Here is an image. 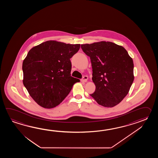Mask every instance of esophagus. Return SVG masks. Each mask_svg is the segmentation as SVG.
Masks as SVG:
<instances>
[{
  "label": "esophagus",
  "mask_w": 158,
  "mask_h": 158,
  "mask_svg": "<svg viewBox=\"0 0 158 158\" xmlns=\"http://www.w3.org/2000/svg\"><path fill=\"white\" fill-rule=\"evenodd\" d=\"M87 79H88V77L86 76H85L83 77L81 81H82V82H86L87 81Z\"/></svg>",
  "instance_id": "esophagus-1"
}]
</instances>
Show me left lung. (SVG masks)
Wrapping results in <instances>:
<instances>
[{"mask_svg":"<svg viewBox=\"0 0 158 158\" xmlns=\"http://www.w3.org/2000/svg\"><path fill=\"white\" fill-rule=\"evenodd\" d=\"M81 48L90 57L92 80L95 91L91 96L98 104L113 107L128 94L134 81L133 59L121 46L101 41L82 44Z\"/></svg>","mask_w":158,"mask_h":158,"instance_id":"left-lung-1","label":"left lung"}]
</instances>
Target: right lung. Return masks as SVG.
Listing matches in <instances>:
<instances>
[{"label": "right lung", "mask_w": 158, "mask_h": 158, "mask_svg": "<svg viewBox=\"0 0 158 158\" xmlns=\"http://www.w3.org/2000/svg\"><path fill=\"white\" fill-rule=\"evenodd\" d=\"M80 48V44L48 40L30 49L23 63V82L38 105L56 107L80 82L71 76L70 60Z\"/></svg>", "instance_id": "right-lung-1"}]
</instances>
